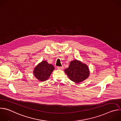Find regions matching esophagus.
<instances>
[{
	"label": "esophagus",
	"instance_id": "esophagus-1",
	"mask_svg": "<svg viewBox=\"0 0 121 121\" xmlns=\"http://www.w3.org/2000/svg\"><path fill=\"white\" fill-rule=\"evenodd\" d=\"M57 68L58 69L63 70L64 69V66H57Z\"/></svg>",
	"mask_w": 121,
	"mask_h": 121
}]
</instances>
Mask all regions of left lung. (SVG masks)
<instances>
[{"mask_svg":"<svg viewBox=\"0 0 121 121\" xmlns=\"http://www.w3.org/2000/svg\"><path fill=\"white\" fill-rule=\"evenodd\" d=\"M65 72L71 80L78 83L87 78L90 75L88 66L77 60L71 61Z\"/></svg>","mask_w":121,"mask_h":121,"instance_id":"left-lung-1","label":"left lung"}]
</instances>
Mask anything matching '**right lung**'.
<instances>
[{"instance_id": "obj_1", "label": "right lung", "mask_w": 121, "mask_h": 121, "mask_svg": "<svg viewBox=\"0 0 121 121\" xmlns=\"http://www.w3.org/2000/svg\"><path fill=\"white\" fill-rule=\"evenodd\" d=\"M54 69L55 67L52 65L48 64L47 61H43L34 68L33 74L39 80L44 81L49 78Z\"/></svg>"}]
</instances>
